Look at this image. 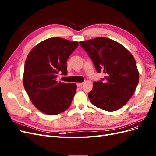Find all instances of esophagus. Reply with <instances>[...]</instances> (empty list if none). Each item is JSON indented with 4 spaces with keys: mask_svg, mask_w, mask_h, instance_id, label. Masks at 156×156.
Returning <instances> with one entry per match:
<instances>
[{
    "mask_svg": "<svg viewBox=\"0 0 156 156\" xmlns=\"http://www.w3.org/2000/svg\"><path fill=\"white\" fill-rule=\"evenodd\" d=\"M76 85L78 87H81L83 85V83H77Z\"/></svg>",
    "mask_w": 156,
    "mask_h": 156,
    "instance_id": "1",
    "label": "esophagus"
}]
</instances>
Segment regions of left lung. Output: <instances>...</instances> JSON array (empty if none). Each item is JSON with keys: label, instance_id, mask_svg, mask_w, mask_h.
I'll use <instances>...</instances> for the list:
<instances>
[{"label": "left lung", "instance_id": "left-lung-1", "mask_svg": "<svg viewBox=\"0 0 156 156\" xmlns=\"http://www.w3.org/2000/svg\"><path fill=\"white\" fill-rule=\"evenodd\" d=\"M91 59L97 73L105 78L94 82L88 93L91 103L106 111L125 105L134 93L139 80L136 61L121 44L105 37L80 42Z\"/></svg>", "mask_w": 156, "mask_h": 156}]
</instances>
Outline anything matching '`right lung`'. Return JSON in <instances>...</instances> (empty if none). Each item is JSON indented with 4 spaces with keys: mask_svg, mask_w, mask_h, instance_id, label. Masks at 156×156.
Segmentation results:
<instances>
[{
    "mask_svg": "<svg viewBox=\"0 0 156 156\" xmlns=\"http://www.w3.org/2000/svg\"><path fill=\"white\" fill-rule=\"evenodd\" d=\"M78 42L50 38L30 51L24 66L23 85L33 104L42 112L56 115L72 103L77 86L57 80L59 73L67 74L66 61Z\"/></svg>",
    "mask_w": 156,
    "mask_h": 156,
    "instance_id": "1",
    "label": "right lung"
}]
</instances>
